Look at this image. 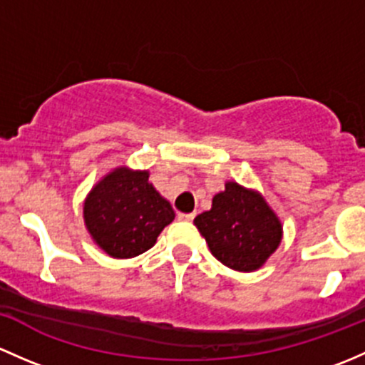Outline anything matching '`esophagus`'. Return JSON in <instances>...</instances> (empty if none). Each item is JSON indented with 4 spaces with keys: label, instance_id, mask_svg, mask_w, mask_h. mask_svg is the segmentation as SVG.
I'll list each match as a JSON object with an SVG mask.
<instances>
[{
    "label": "esophagus",
    "instance_id": "34e87169",
    "mask_svg": "<svg viewBox=\"0 0 365 365\" xmlns=\"http://www.w3.org/2000/svg\"><path fill=\"white\" fill-rule=\"evenodd\" d=\"M178 217H179V220H181V221H193L195 212H187V214L179 212V214H178Z\"/></svg>",
    "mask_w": 365,
    "mask_h": 365
}]
</instances>
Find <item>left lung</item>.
I'll return each mask as SVG.
<instances>
[{"label": "left lung", "instance_id": "1", "mask_svg": "<svg viewBox=\"0 0 365 365\" xmlns=\"http://www.w3.org/2000/svg\"><path fill=\"white\" fill-rule=\"evenodd\" d=\"M198 232L223 265L240 272L260 269L283 235L279 220L257 191L227 182L212 198V209L195 217Z\"/></svg>", "mask_w": 365, "mask_h": 365}]
</instances>
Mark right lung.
Returning a JSON list of instances; mask_svg holds the SVG:
<instances>
[{"mask_svg": "<svg viewBox=\"0 0 365 365\" xmlns=\"http://www.w3.org/2000/svg\"><path fill=\"white\" fill-rule=\"evenodd\" d=\"M174 216L172 205L149 182L148 172L125 167L101 179L84 204L89 234L114 258H133L151 250Z\"/></svg>", "mask_w": 365, "mask_h": 365, "instance_id": "1", "label": "right lung"}]
</instances>
